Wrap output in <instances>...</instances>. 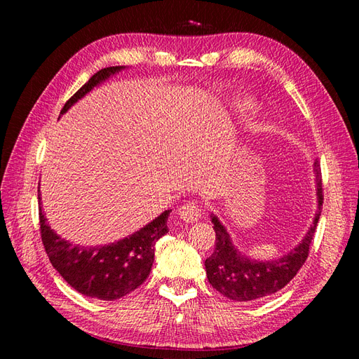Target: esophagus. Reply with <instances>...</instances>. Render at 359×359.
<instances>
[{
    "instance_id": "34e87169",
    "label": "esophagus",
    "mask_w": 359,
    "mask_h": 359,
    "mask_svg": "<svg viewBox=\"0 0 359 359\" xmlns=\"http://www.w3.org/2000/svg\"><path fill=\"white\" fill-rule=\"evenodd\" d=\"M178 215L181 217V219L186 222V223H194L198 222L201 219L202 215V206L194 202V201H189L184 203L182 206H180L178 210Z\"/></svg>"
}]
</instances>
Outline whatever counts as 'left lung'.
Here are the masks:
<instances>
[{
    "label": "left lung",
    "mask_w": 359,
    "mask_h": 359,
    "mask_svg": "<svg viewBox=\"0 0 359 359\" xmlns=\"http://www.w3.org/2000/svg\"><path fill=\"white\" fill-rule=\"evenodd\" d=\"M314 172H316L318 182L319 211L314 215L310 231L304 236L301 244L283 257L269 260V262H259V260L245 257V255H241L235 248L229 233L226 232L219 219L212 215L215 247L212 255L205 260V269L210 285L215 290L233 301H255L273 295L297 276L309 257L311 240L322 212L323 191L318 160L314 161Z\"/></svg>",
    "instance_id": "1"
}]
</instances>
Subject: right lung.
Wrapping results in <instances>:
<instances>
[{"instance_id":"obj_1","label":"right lung","mask_w":359,"mask_h":359,"mask_svg":"<svg viewBox=\"0 0 359 359\" xmlns=\"http://www.w3.org/2000/svg\"><path fill=\"white\" fill-rule=\"evenodd\" d=\"M123 67H106L76 91L61 109V115L111 74ZM40 199V198H39ZM170 210L124 240L99 247H81L70 244L53 232L39 206V224L43 247L60 276L85 297L115 301L133 292L149 276L154 262L156 243L168 233V215Z\"/></svg>"}]
</instances>
